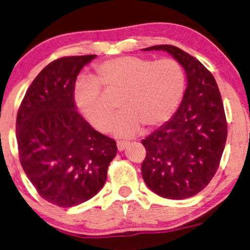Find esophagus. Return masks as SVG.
<instances>
[{
    "instance_id": "esophagus-1",
    "label": "esophagus",
    "mask_w": 250,
    "mask_h": 250,
    "mask_svg": "<svg viewBox=\"0 0 250 250\" xmlns=\"http://www.w3.org/2000/svg\"><path fill=\"white\" fill-rule=\"evenodd\" d=\"M128 146L127 142H118V149L119 151H123Z\"/></svg>"
}]
</instances>
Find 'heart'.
<instances>
[{"mask_svg":"<svg viewBox=\"0 0 250 250\" xmlns=\"http://www.w3.org/2000/svg\"><path fill=\"white\" fill-rule=\"evenodd\" d=\"M94 79L80 82L74 98L84 118L101 132L108 130L113 106L104 92L121 95L122 113L112 123L111 130L119 137H132L142 127L155 129L167 123L184 98L186 76L174 58L154 59L122 56L101 62Z\"/></svg>","mask_w":250,"mask_h":250,"instance_id":"heart-1","label":"heart"}]
</instances>
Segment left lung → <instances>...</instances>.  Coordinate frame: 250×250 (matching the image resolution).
<instances>
[{
	"instance_id": "8db88e82",
	"label": "left lung",
	"mask_w": 250,
	"mask_h": 250,
	"mask_svg": "<svg viewBox=\"0 0 250 250\" xmlns=\"http://www.w3.org/2000/svg\"><path fill=\"white\" fill-rule=\"evenodd\" d=\"M165 50L179 62L188 88L176 114L142 144L146 156L142 176L160 197L191 198L207 186L219 167L228 137L221 92L214 76L197 58L175 45L144 49Z\"/></svg>"
}]
</instances>
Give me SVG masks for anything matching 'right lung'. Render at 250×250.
Segmentation results:
<instances>
[{
	"label": "right lung",
	"instance_id": "add662e5",
	"mask_svg": "<svg viewBox=\"0 0 250 250\" xmlns=\"http://www.w3.org/2000/svg\"><path fill=\"white\" fill-rule=\"evenodd\" d=\"M96 55L58 58L46 65L19 106V160L41 197L74 207L95 197L107 178L116 142L96 131L75 111V82Z\"/></svg>",
	"mask_w": 250,
	"mask_h": 250
}]
</instances>
